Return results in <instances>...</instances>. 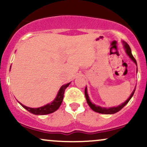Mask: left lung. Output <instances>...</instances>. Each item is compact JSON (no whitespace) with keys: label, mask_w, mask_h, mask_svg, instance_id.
I'll list each match as a JSON object with an SVG mask.
<instances>
[{"label":"left lung","mask_w":147,"mask_h":147,"mask_svg":"<svg viewBox=\"0 0 147 147\" xmlns=\"http://www.w3.org/2000/svg\"><path fill=\"white\" fill-rule=\"evenodd\" d=\"M124 48H125V50H126V53H127V55H129L130 58H131V59H132L133 61L135 62V63H136V65H137V62H136V59H135L134 57H133L132 53H131V48H130L129 45H128L126 43H125V42H124ZM135 90H136V89H135ZM135 90H133V92H132V94H131V96H130V97H129V98L125 102L123 103V104H121V105L117 106V107L109 108V109H106V108L100 107V106H97L95 105V104H92V103H91V102L90 101V99H89L88 95L86 88H85V91H84V92H85V97H86V99L88 104L89 106H90V107L91 108V109H92V110H93L94 111H95V112H97V113H102V114H114V113H115L118 112V111H120L121 109H122V108L124 107V106H125L126 104H127V103L129 102L130 99H131V97H133V94H134Z\"/></svg>","instance_id":"obj_1"}]
</instances>
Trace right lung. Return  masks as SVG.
<instances>
[{
    "label": "right lung",
    "mask_w": 147,
    "mask_h": 147,
    "mask_svg": "<svg viewBox=\"0 0 147 147\" xmlns=\"http://www.w3.org/2000/svg\"><path fill=\"white\" fill-rule=\"evenodd\" d=\"M70 83H68L65 85H63V86L60 88L59 91L58 92V95H57L56 99L52 102L51 104H47L44 106H42V107L37 108V109H32V108H29L27 107L23 104L20 103V104L23 106L24 109H26L27 111H29L31 113L34 114V115H47L52 113L56 111L57 109L59 108V106L61 104L62 101L63 99V94L65 92V90L66 89V88L68 86L69 84Z\"/></svg>",
    "instance_id": "1"
}]
</instances>
